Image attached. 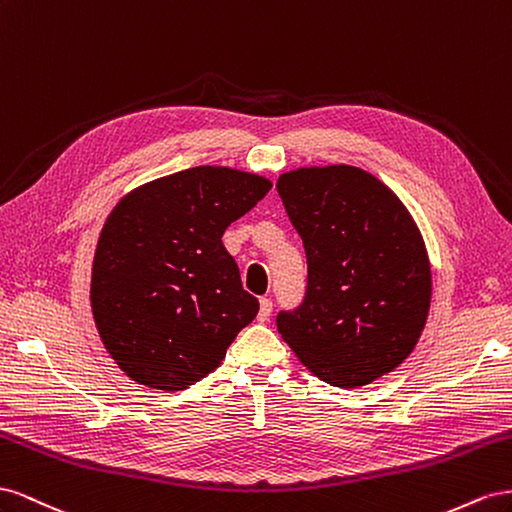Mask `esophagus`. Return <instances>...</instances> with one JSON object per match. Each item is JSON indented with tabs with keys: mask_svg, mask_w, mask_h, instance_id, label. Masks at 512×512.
<instances>
[{
	"mask_svg": "<svg viewBox=\"0 0 512 512\" xmlns=\"http://www.w3.org/2000/svg\"><path fill=\"white\" fill-rule=\"evenodd\" d=\"M272 315V300L270 298H261L259 300V321H268Z\"/></svg>",
	"mask_w": 512,
	"mask_h": 512,
	"instance_id": "obj_1",
	"label": "esophagus"
}]
</instances>
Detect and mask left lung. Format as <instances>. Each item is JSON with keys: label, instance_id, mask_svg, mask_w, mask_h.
I'll return each mask as SVG.
<instances>
[{"label": "left lung", "instance_id": "obj_1", "mask_svg": "<svg viewBox=\"0 0 512 512\" xmlns=\"http://www.w3.org/2000/svg\"><path fill=\"white\" fill-rule=\"evenodd\" d=\"M306 253V291L276 315L285 343L319 379L358 388L412 354L431 302L425 242L399 197L349 165L276 182Z\"/></svg>", "mask_w": 512, "mask_h": 512}]
</instances>
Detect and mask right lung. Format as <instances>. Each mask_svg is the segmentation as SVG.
Here are the masks:
<instances>
[{
  "label": "right lung",
  "instance_id": "1",
  "mask_svg": "<svg viewBox=\"0 0 512 512\" xmlns=\"http://www.w3.org/2000/svg\"><path fill=\"white\" fill-rule=\"evenodd\" d=\"M270 188L261 175L208 165L143 184L113 208L94 255L92 313L137 384L193 386L255 319L259 300L221 238Z\"/></svg>",
  "mask_w": 512,
  "mask_h": 512
}]
</instances>
